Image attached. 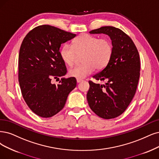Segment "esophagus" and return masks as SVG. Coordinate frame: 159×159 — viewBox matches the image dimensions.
Here are the masks:
<instances>
[{
    "label": "esophagus",
    "mask_w": 159,
    "mask_h": 159,
    "mask_svg": "<svg viewBox=\"0 0 159 159\" xmlns=\"http://www.w3.org/2000/svg\"><path fill=\"white\" fill-rule=\"evenodd\" d=\"M83 79H76V82H77L78 83H80V82H83Z\"/></svg>",
    "instance_id": "obj_1"
}]
</instances>
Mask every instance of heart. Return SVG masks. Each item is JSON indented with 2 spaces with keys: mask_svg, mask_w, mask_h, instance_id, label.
I'll return each instance as SVG.
<instances>
[{
  "mask_svg": "<svg viewBox=\"0 0 159 159\" xmlns=\"http://www.w3.org/2000/svg\"><path fill=\"white\" fill-rule=\"evenodd\" d=\"M113 53V46L107 38L99 39L90 34H84L76 38L72 44H64L60 50L62 61L71 66L77 55L83 54V63L70 68V76L77 79H84L90 75L94 69L102 70L109 63Z\"/></svg>",
  "mask_w": 159,
  "mask_h": 159,
  "instance_id": "b5f03b06",
  "label": "heart"
}]
</instances>
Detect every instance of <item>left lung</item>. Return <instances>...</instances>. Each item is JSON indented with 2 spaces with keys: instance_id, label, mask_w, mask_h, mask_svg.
Wrapping results in <instances>:
<instances>
[{
  "instance_id": "left-lung-1",
  "label": "left lung",
  "mask_w": 159,
  "mask_h": 159,
  "mask_svg": "<svg viewBox=\"0 0 159 159\" xmlns=\"http://www.w3.org/2000/svg\"><path fill=\"white\" fill-rule=\"evenodd\" d=\"M89 33L107 34L113 53L107 66L93 76L96 80L106 82L105 84L89 81L88 103L99 117L114 119L125 112L136 93L140 75L139 53L131 38L120 29L105 26Z\"/></svg>"
}]
</instances>
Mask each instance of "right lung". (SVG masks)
<instances>
[{"mask_svg":"<svg viewBox=\"0 0 159 159\" xmlns=\"http://www.w3.org/2000/svg\"><path fill=\"white\" fill-rule=\"evenodd\" d=\"M75 34L49 25L36 27L21 43L18 60V80L23 99L39 116L49 118L64 107L69 93L76 85L75 77L61 78L67 73L60 55L61 44L73 39Z\"/></svg>","mask_w":159,"mask_h":159,"instance_id":"obj_1","label":"right lung"}]
</instances>
